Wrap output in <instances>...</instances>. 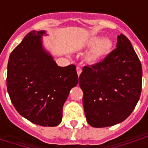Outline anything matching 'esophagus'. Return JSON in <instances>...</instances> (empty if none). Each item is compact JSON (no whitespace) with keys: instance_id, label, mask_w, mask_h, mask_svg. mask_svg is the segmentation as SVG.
<instances>
[{"instance_id":"obj_1","label":"esophagus","mask_w":148,"mask_h":148,"mask_svg":"<svg viewBox=\"0 0 148 148\" xmlns=\"http://www.w3.org/2000/svg\"><path fill=\"white\" fill-rule=\"evenodd\" d=\"M81 73H82V68L80 67V66H77V75L79 76L81 74Z\"/></svg>"}]
</instances>
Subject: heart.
<instances>
[{
    "mask_svg": "<svg viewBox=\"0 0 148 148\" xmlns=\"http://www.w3.org/2000/svg\"><path fill=\"white\" fill-rule=\"evenodd\" d=\"M101 37H93L87 42L86 47H94L86 56V59L90 63H96L97 62L102 60L107 55L110 54L112 50L113 43L111 39L105 38L101 39Z\"/></svg>",
    "mask_w": 148,
    "mask_h": 148,
    "instance_id": "1",
    "label": "heart"
}]
</instances>
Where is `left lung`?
Segmentation results:
<instances>
[{
    "instance_id": "1",
    "label": "left lung",
    "mask_w": 148,
    "mask_h": 148,
    "mask_svg": "<svg viewBox=\"0 0 148 148\" xmlns=\"http://www.w3.org/2000/svg\"><path fill=\"white\" fill-rule=\"evenodd\" d=\"M78 79L88 124L109 127L127 119L136 106L142 66L129 39L121 34L116 48L101 62L84 66Z\"/></svg>"
}]
</instances>
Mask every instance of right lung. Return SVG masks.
I'll return each mask as SVG.
<instances>
[{
  "mask_svg": "<svg viewBox=\"0 0 148 148\" xmlns=\"http://www.w3.org/2000/svg\"><path fill=\"white\" fill-rule=\"evenodd\" d=\"M44 31H32L11 52L7 90L15 109L34 124L61 123L62 106L78 81L76 66H58L42 47Z\"/></svg>",
  "mask_w": 148,
  "mask_h": 148,
  "instance_id": "1",
  "label": "right lung"
}]
</instances>
